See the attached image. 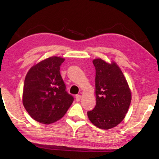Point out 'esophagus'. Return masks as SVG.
<instances>
[{
	"instance_id": "34e87169",
	"label": "esophagus",
	"mask_w": 159,
	"mask_h": 159,
	"mask_svg": "<svg viewBox=\"0 0 159 159\" xmlns=\"http://www.w3.org/2000/svg\"><path fill=\"white\" fill-rule=\"evenodd\" d=\"M75 98H76V101H80V99H81V95H76Z\"/></svg>"
}]
</instances>
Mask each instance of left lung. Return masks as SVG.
I'll use <instances>...</instances> for the list:
<instances>
[{
    "instance_id": "obj_1",
    "label": "left lung",
    "mask_w": 159,
    "mask_h": 159,
    "mask_svg": "<svg viewBox=\"0 0 159 159\" xmlns=\"http://www.w3.org/2000/svg\"><path fill=\"white\" fill-rule=\"evenodd\" d=\"M95 68L96 105L88 111L90 121L97 127L108 129L125 119L131 103V91L116 63L101 58L93 61Z\"/></svg>"
}]
</instances>
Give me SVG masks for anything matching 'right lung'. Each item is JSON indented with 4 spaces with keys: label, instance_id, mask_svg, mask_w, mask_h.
<instances>
[{
    "label": "right lung",
    "instance_id": "obj_1",
    "mask_svg": "<svg viewBox=\"0 0 159 159\" xmlns=\"http://www.w3.org/2000/svg\"><path fill=\"white\" fill-rule=\"evenodd\" d=\"M64 58L52 56L30 69L25 80L23 105L30 116L43 124H51L66 114L74 101L66 91L60 74Z\"/></svg>",
    "mask_w": 159,
    "mask_h": 159
}]
</instances>
